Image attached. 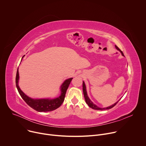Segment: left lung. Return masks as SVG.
Instances as JSON below:
<instances>
[{"label":"left lung","mask_w":146,"mask_h":146,"mask_svg":"<svg viewBox=\"0 0 146 146\" xmlns=\"http://www.w3.org/2000/svg\"><path fill=\"white\" fill-rule=\"evenodd\" d=\"M115 48H116L118 51H119L121 52V53L122 54V56H124V55H123L122 51L117 46H115ZM82 90H83V93H84V98H85L86 102L87 103V105H88V106H89L90 108H92V109H94V110H108V109H111L112 108H113L114 106L116 105V104H117V103L118 102V101H119V100H118V102H117L116 103H115L114 104V105H111V106H109V107H108V108H100L98 107L96 105H95V104H94L93 102L90 100V99L89 97L88 96L87 93V90H86V87L85 83H84V81H83V82H82Z\"/></svg>","instance_id":"1"}]
</instances>
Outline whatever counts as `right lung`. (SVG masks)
I'll list each match as a JSON object with an SVG mask.
<instances>
[{"mask_svg": "<svg viewBox=\"0 0 146 146\" xmlns=\"http://www.w3.org/2000/svg\"><path fill=\"white\" fill-rule=\"evenodd\" d=\"M24 56H23L24 57ZM23 59V58H22ZM73 78H70L66 80L63 84L60 86V95L59 96L54 99H32L26 95L18 86L19 73L18 69H17L15 83L18 91L24 99V100L28 104L31 108L38 112H47L54 110L60 106L64 102L66 91L69 86L70 83Z\"/></svg>", "mask_w": 146, "mask_h": 146, "instance_id": "add662e5", "label": "right lung"}]
</instances>
